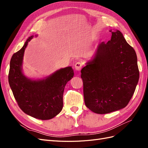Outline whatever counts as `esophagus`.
Listing matches in <instances>:
<instances>
[{"mask_svg":"<svg viewBox=\"0 0 148 148\" xmlns=\"http://www.w3.org/2000/svg\"><path fill=\"white\" fill-rule=\"evenodd\" d=\"M82 66H83L82 62L79 61V62H77V63L75 64V70H77V71H79L80 70H82Z\"/></svg>","mask_w":148,"mask_h":148,"instance_id":"1","label":"esophagus"}]
</instances>
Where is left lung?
<instances>
[{"instance_id":"left-lung-1","label":"left lung","mask_w":148,"mask_h":148,"mask_svg":"<svg viewBox=\"0 0 148 148\" xmlns=\"http://www.w3.org/2000/svg\"><path fill=\"white\" fill-rule=\"evenodd\" d=\"M110 31L111 39L99 44L81 70L85 105L99 114L126 107L140 77L135 51L119 30Z\"/></svg>"}]
</instances>
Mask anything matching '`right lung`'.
<instances>
[{"mask_svg":"<svg viewBox=\"0 0 148 148\" xmlns=\"http://www.w3.org/2000/svg\"><path fill=\"white\" fill-rule=\"evenodd\" d=\"M34 37L29 36L20 50L12 56L8 82L15 100L25 114L38 119L49 120L62 110L64 88L73 77L74 72L71 66H67L42 79L26 77L22 70L24 53Z\"/></svg>","mask_w":148,"mask_h":148,"instance_id":"add662e5","label":"right lung"}]
</instances>
